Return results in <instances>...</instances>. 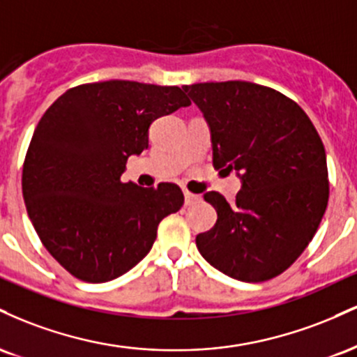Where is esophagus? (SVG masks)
<instances>
[{
	"label": "esophagus",
	"instance_id": "1",
	"mask_svg": "<svg viewBox=\"0 0 357 357\" xmlns=\"http://www.w3.org/2000/svg\"><path fill=\"white\" fill-rule=\"evenodd\" d=\"M199 202H202V196L192 195L190 191H184V204H186V206H191V204H196Z\"/></svg>",
	"mask_w": 357,
	"mask_h": 357
}]
</instances>
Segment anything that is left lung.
<instances>
[{
	"label": "left lung",
	"mask_w": 357,
	"mask_h": 357,
	"mask_svg": "<svg viewBox=\"0 0 357 357\" xmlns=\"http://www.w3.org/2000/svg\"><path fill=\"white\" fill-rule=\"evenodd\" d=\"M210 127L213 166L235 171V203L204 195L218 220L196 236L204 260L241 282L280 275L314 238L329 199L326 149L307 114L252 82L184 85Z\"/></svg>",
	"instance_id": "obj_1"
}]
</instances>
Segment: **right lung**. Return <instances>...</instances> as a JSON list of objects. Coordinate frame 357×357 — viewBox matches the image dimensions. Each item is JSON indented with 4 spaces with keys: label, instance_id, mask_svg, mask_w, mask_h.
I'll return each instance as SVG.
<instances>
[{
    "label": "right lung",
    "instance_id": "add662e5",
    "mask_svg": "<svg viewBox=\"0 0 357 357\" xmlns=\"http://www.w3.org/2000/svg\"><path fill=\"white\" fill-rule=\"evenodd\" d=\"M188 105L179 87L107 80L67 90L40 119L23 198L45 248L73 277L124 275L153 248L161 220L181 210L178 184L142 188L121 176L149 146L153 121Z\"/></svg>",
    "mask_w": 357,
    "mask_h": 357
}]
</instances>
